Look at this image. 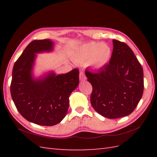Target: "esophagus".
I'll use <instances>...</instances> for the list:
<instances>
[{
	"label": "esophagus",
	"mask_w": 157,
	"mask_h": 157,
	"mask_svg": "<svg viewBox=\"0 0 157 157\" xmlns=\"http://www.w3.org/2000/svg\"><path fill=\"white\" fill-rule=\"evenodd\" d=\"M79 79H80L81 81H84L85 79H86L85 73L83 71H80V73H79Z\"/></svg>",
	"instance_id": "1"
}]
</instances>
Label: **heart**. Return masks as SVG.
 Wrapping results in <instances>:
<instances>
[{"mask_svg":"<svg viewBox=\"0 0 157 157\" xmlns=\"http://www.w3.org/2000/svg\"><path fill=\"white\" fill-rule=\"evenodd\" d=\"M112 50L105 43L91 42L83 45L79 50L77 61L89 63L96 69H100L107 64L111 58Z\"/></svg>","mask_w":157,"mask_h":157,"instance_id":"heart-1","label":"heart"}]
</instances>
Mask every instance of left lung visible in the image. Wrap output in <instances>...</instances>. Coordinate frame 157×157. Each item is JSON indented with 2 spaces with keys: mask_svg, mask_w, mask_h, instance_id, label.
Masks as SVG:
<instances>
[{
  "mask_svg": "<svg viewBox=\"0 0 157 157\" xmlns=\"http://www.w3.org/2000/svg\"><path fill=\"white\" fill-rule=\"evenodd\" d=\"M109 63L99 71L86 70L92 86L90 102L100 115L109 119L128 116L134 111L144 91L140 63L125 43L113 40Z\"/></svg>",
  "mask_w": 157,
  "mask_h": 157,
  "instance_id": "1",
  "label": "left lung"
}]
</instances>
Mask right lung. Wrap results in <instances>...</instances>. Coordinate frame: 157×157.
<instances>
[{"label":"right lung","instance_id":"right-lung-1","mask_svg":"<svg viewBox=\"0 0 157 157\" xmlns=\"http://www.w3.org/2000/svg\"><path fill=\"white\" fill-rule=\"evenodd\" d=\"M50 40H33L13 66L11 94L17 111L36 124L52 126L61 122L69 109V97L79 84V70L65 74L51 72L34 79L32 71L36 53L51 51Z\"/></svg>","mask_w":157,"mask_h":157}]
</instances>
